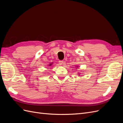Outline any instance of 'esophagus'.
Returning <instances> with one entry per match:
<instances>
[{
    "instance_id": "esophagus-1",
    "label": "esophagus",
    "mask_w": 123,
    "mask_h": 123,
    "mask_svg": "<svg viewBox=\"0 0 123 123\" xmlns=\"http://www.w3.org/2000/svg\"><path fill=\"white\" fill-rule=\"evenodd\" d=\"M59 64L61 65H64V64H65V62L63 61H59Z\"/></svg>"
}]
</instances>
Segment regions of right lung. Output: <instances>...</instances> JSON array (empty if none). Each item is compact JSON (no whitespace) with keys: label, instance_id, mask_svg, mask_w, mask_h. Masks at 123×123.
Listing matches in <instances>:
<instances>
[{"label":"right lung","instance_id":"add662e5","mask_svg":"<svg viewBox=\"0 0 123 123\" xmlns=\"http://www.w3.org/2000/svg\"><path fill=\"white\" fill-rule=\"evenodd\" d=\"M50 65V66H51V64H50V65Z\"/></svg>","mask_w":123,"mask_h":123}]
</instances>
